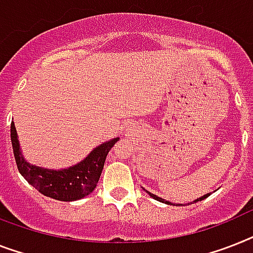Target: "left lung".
Instances as JSON below:
<instances>
[{"label":"left lung","instance_id":"obj_1","mask_svg":"<svg viewBox=\"0 0 253 253\" xmlns=\"http://www.w3.org/2000/svg\"><path fill=\"white\" fill-rule=\"evenodd\" d=\"M145 192H147L148 195H149V196H151V198H153L155 199V200H157V201H161V203H165V204H168V205H171V203H170V201H168V200H164V199H161V198H159V196H157V195H153V194H151V192H149V191H147V190H144ZM209 195L211 194H207V195H204V196H201V198H199V199H196V200H194V203H196V201H201V200H204L205 198H208ZM180 205V204H179Z\"/></svg>","mask_w":253,"mask_h":253}]
</instances>
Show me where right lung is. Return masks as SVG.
<instances>
[{"instance_id": "right-lung-1", "label": "right lung", "mask_w": 253, "mask_h": 253, "mask_svg": "<svg viewBox=\"0 0 253 253\" xmlns=\"http://www.w3.org/2000/svg\"><path fill=\"white\" fill-rule=\"evenodd\" d=\"M10 137L16 166L22 176L40 194L59 201L79 200L91 194L97 186L109 151L120 140V137H114L102 143L94 148L83 161L69 169L52 170L31 165L24 160L14 122L10 126Z\"/></svg>"}]
</instances>
